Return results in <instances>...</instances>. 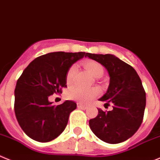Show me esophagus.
<instances>
[{
	"label": "esophagus",
	"mask_w": 160,
	"mask_h": 160,
	"mask_svg": "<svg viewBox=\"0 0 160 160\" xmlns=\"http://www.w3.org/2000/svg\"><path fill=\"white\" fill-rule=\"evenodd\" d=\"M77 107H78L79 109H83V110H86L87 109V107L84 105H83V104H81L80 102H77Z\"/></svg>",
	"instance_id": "esophagus-1"
}]
</instances>
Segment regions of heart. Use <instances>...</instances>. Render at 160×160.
Masks as SVG:
<instances>
[{
	"mask_svg": "<svg viewBox=\"0 0 160 160\" xmlns=\"http://www.w3.org/2000/svg\"><path fill=\"white\" fill-rule=\"evenodd\" d=\"M83 66L87 71L95 78H99L103 75L104 68L101 64L94 61H88L83 63ZM77 68L75 65L70 67L66 73V82L70 83L75 75ZM99 90L96 88L90 89H84L81 88H72L67 92V96L72 100H75L81 103H88L91 100L98 96Z\"/></svg>",
	"mask_w": 160,
	"mask_h": 160,
	"instance_id": "heart-1",
	"label": "heart"
}]
</instances>
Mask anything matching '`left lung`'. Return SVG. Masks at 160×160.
<instances>
[{
    "label": "left lung",
    "instance_id": "1",
    "mask_svg": "<svg viewBox=\"0 0 160 160\" xmlns=\"http://www.w3.org/2000/svg\"><path fill=\"white\" fill-rule=\"evenodd\" d=\"M100 63L107 70L110 83L98 100L112 104L113 110L98 109L96 118L89 121L95 136L108 144H118L130 138L142 123L146 94L141 78L131 65L113 54L87 53L86 56Z\"/></svg>",
    "mask_w": 160,
    "mask_h": 160
}]
</instances>
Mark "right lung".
<instances>
[{"label": "right lung", "instance_id": "right-lung-1", "mask_svg": "<svg viewBox=\"0 0 160 160\" xmlns=\"http://www.w3.org/2000/svg\"><path fill=\"white\" fill-rule=\"evenodd\" d=\"M85 52H53L35 58L23 70L15 89V114L23 132L38 142L53 141L65 130L77 103L66 100L53 106L49 96L67 87L68 68Z\"/></svg>", "mask_w": 160, "mask_h": 160}]
</instances>
